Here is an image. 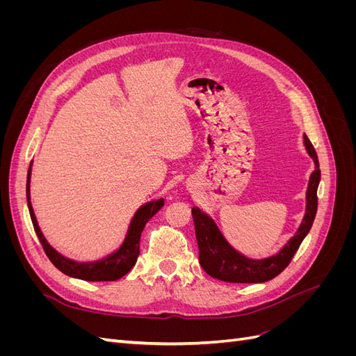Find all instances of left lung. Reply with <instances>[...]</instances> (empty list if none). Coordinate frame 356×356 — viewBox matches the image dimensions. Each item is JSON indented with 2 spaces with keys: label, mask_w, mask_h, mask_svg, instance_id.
<instances>
[{
  "label": "left lung",
  "mask_w": 356,
  "mask_h": 356,
  "mask_svg": "<svg viewBox=\"0 0 356 356\" xmlns=\"http://www.w3.org/2000/svg\"><path fill=\"white\" fill-rule=\"evenodd\" d=\"M305 145L309 156L315 161V170L312 172L306 193V213L294 238H291L276 255L263 258V260H251V258L242 255L224 239L217 224L211 217L199 208L191 209L199 245V263L209 276L232 284H261L284 272L285 267L293 260L298 246L314 224L318 209L316 191L321 181L319 161L315 148L307 136H305Z\"/></svg>",
  "instance_id": "8db88e82"
}]
</instances>
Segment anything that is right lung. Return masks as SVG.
<instances>
[{"label":"right lung","instance_id":"right-lung-1","mask_svg":"<svg viewBox=\"0 0 356 356\" xmlns=\"http://www.w3.org/2000/svg\"><path fill=\"white\" fill-rule=\"evenodd\" d=\"M31 166H32V161L29 165L28 178H26V200H28L31 221H32V225H34V230L38 236L42 250H44L46 255L49 257V260L53 263V266L59 268V270L62 273H65L67 276L83 279V281H89V282L117 281V279H120L126 273L131 272V268L135 266L138 260L139 241H141V233L145 227V224L148 222V220H152L161 208H163L165 200L159 199V200L148 202L136 211V213L134 215V218L131 221V225H129L124 242L115 252L110 254L106 258H102V260H98V261L79 263V261L70 260V258L60 255L56 250H53V246H50V243L44 238V234L41 233L38 227L35 213L31 204V195H29Z\"/></svg>","mask_w":356,"mask_h":356}]
</instances>
